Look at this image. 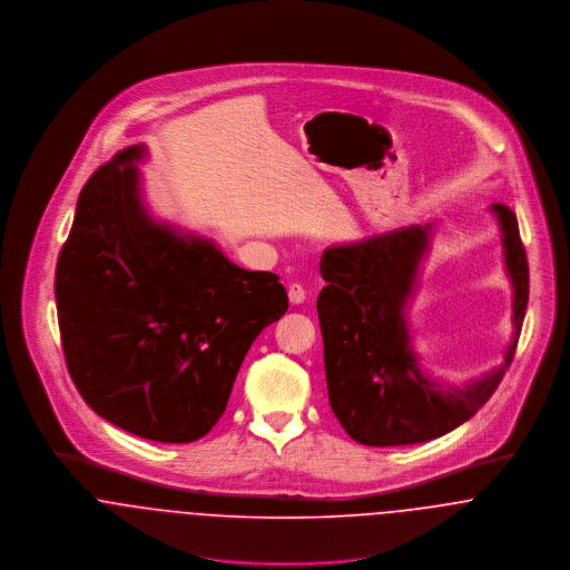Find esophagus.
<instances>
[{
    "label": "esophagus",
    "instance_id": "1",
    "mask_svg": "<svg viewBox=\"0 0 570 570\" xmlns=\"http://www.w3.org/2000/svg\"><path fill=\"white\" fill-rule=\"evenodd\" d=\"M288 299H291L293 306L304 304V302H306V291H304V286H302V284H291V286H288Z\"/></svg>",
    "mask_w": 570,
    "mask_h": 570
}]
</instances>
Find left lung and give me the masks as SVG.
I'll return each instance as SVG.
<instances>
[{
    "instance_id": "1",
    "label": "left lung",
    "mask_w": 570,
    "mask_h": 570,
    "mask_svg": "<svg viewBox=\"0 0 570 570\" xmlns=\"http://www.w3.org/2000/svg\"><path fill=\"white\" fill-rule=\"evenodd\" d=\"M511 286V338L503 363L459 384L435 379L415 350L411 304L420 291L438 223L411 225L321 257L327 286L316 299L327 395L354 442L406 445L438 440L468 422L497 391L513 358L529 302V266L515 214L490 205Z\"/></svg>"
}]
</instances>
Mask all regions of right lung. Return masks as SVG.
I'll list each match as a JSON object with an SVG mask.
<instances>
[{
    "label": "right lung",
    "mask_w": 570,
    "mask_h": 570,
    "mask_svg": "<svg viewBox=\"0 0 570 570\" xmlns=\"http://www.w3.org/2000/svg\"><path fill=\"white\" fill-rule=\"evenodd\" d=\"M144 144L98 168L78 196L55 295L65 361L82 400L130 435H207L264 327L288 311L268 271H247L200 234L157 218Z\"/></svg>",
    "instance_id": "add662e5"
}]
</instances>
